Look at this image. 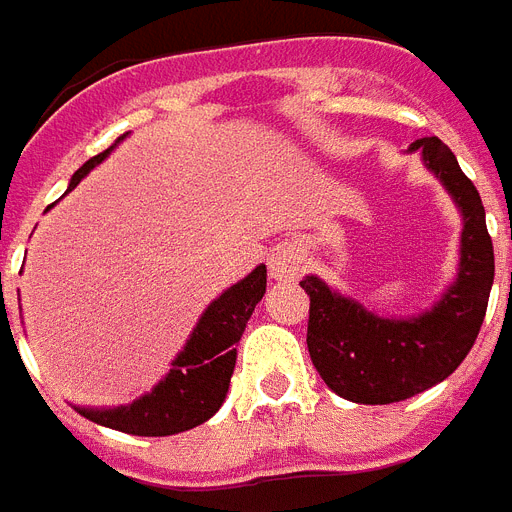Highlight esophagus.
I'll use <instances>...</instances> for the list:
<instances>
[{
    "instance_id": "1",
    "label": "esophagus",
    "mask_w": 512,
    "mask_h": 512,
    "mask_svg": "<svg viewBox=\"0 0 512 512\" xmlns=\"http://www.w3.org/2000/svg\"><path fill=\"white\" fill-rule=\"evenodd\" d=\"M301 269H304V253L296 245H277L269 256V275L275 280H293L301 275Z\"/></svg>"
}]
</instances>
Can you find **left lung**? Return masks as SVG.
Segmentation results:
<instances>
[{
  "label": "left lung",
  "mask_w": 512,
  "mask_h": 512,
  "mask_svg": "<svg viewBox=\"0 0 512 512\" xmlns=\"http://www.w3.org/2000/svg\"><path fill=\"white\" fill-rule=\"evenodd\" d=\"M418 147L465 222L457 282L439 304L412 320H383L317 277L301 280L309 296V357L327 386L349 402H402L449 378L473 349L489 304L494 248L481 195L439 137H423L410 150Z\"/></svg>",
  "instance_id": "8db88e82"
}]
</instances>
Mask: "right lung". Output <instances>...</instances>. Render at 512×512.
Here are the masks:
<instances>
[{
    "label": "right lung",
    "mask_w": 512,
    "mask_h": 512,
    "mask_svg": "<svg viewBox=\"0 0 512 512\" xmlns=\"http://www.w3.org/2000/svg\"><path fill=\"white\" fill-rule=\"evenodd\" d=\"M124 137H118L116 142ZM108 153L110 147L105 153L89 158L73 174L71 187L79 185L81 177H87L89 169H94ZM264 290H267V267L261 264L208 306L198 327L192 330L185 351L171 362L174 365L171 372L150 394L129 407L79 410L81 415L92 423L108 425L132 436H171V433L190 431L195 425L206 423L222 407L227 396L237 359L235 346L240 343L245 322L251 320Z\"/></svg>",
    "instance_id": "1"
}]
</instances>
